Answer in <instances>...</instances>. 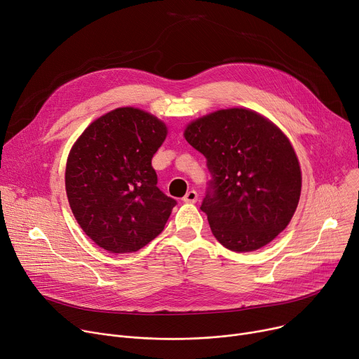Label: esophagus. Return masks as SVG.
I'll list each match as a JSON object with an SVG mask.
<instances>
[{
  "label": "esophagus",
  "instance_id": "34e87169",
  "mask_svg": "<svg viewBox=\"0 0 359 359\" xmlns=\"http://www.w3.org/2000/svg\"><path fill=\"white\" fill-rule=\"evenodd\" d=\"M185 203H196L198 200V194L194 191V189H189V191L182 198Z\"/></svg>",
  "mask_w": 359,
  "mask_h": 359
}]
</instances>
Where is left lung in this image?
I'll return each instance as SVG.
<instances>
[{"label": "left lung", "mask_w": 359, "mask_h": 359, "mask_svg": "<svg viewBox=\"0 0 359 359\" xmlns=\"http://www.w3.org/2000/svg\"><path fill=\"white\" fill-rule=\"evenodd\" d=\"M184 137L207 158L213 175L201 210L215 238L239 254L276 239L302 194L299 158L278 126L254 110L231 107L188 123Z\"/></svg>", "instance_id": "8db88e82"}]
</instances>
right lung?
Returning <instances> with one entry per match:
<instances>
[{
    "label": "right lung",
    "instance_id": "right-lung-1",
    "mask_svg": "<svg viewBox=\"0 0 359 359\" xmlns=\"http://www.w3.org/2000/svg\"><path fill=\"white\" fill-rule=\"evenodd\" d=\"M166 124L136 107L95 118L72 144L65 189L86 235L111 254L136 252L165 227L177 201L156 187L152 158Z\"/></svg>",
    "mask_w": 359,
    "mask_h": 359
}]
</instances>
